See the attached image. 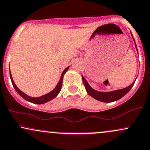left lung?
I'll list each match as a JSON object with an SVG mask.
<instances>
[{
	"instance_id": "obj_1",
	"label": "left lung",
	"mask_w": 150,
	"mask_h": 150,
	"mask_svg": "<svg viewBox=\"0 0 150 150\" xmlns=\"http://www.w3.org/2000/svg\"><path fill=\"white\" fill-rule=\"evenodd\" d=\"M133 38V35H132ZM133 40L135 42L134 38H133ZM135 47L136 48V50H137V47H136V44L135 42ZM138 51V50H137ZM82 79L83 82V84L85 86V88H86V90L88 94L90 96H91L92 97H93L94 99H97L98 101H102V102H106V103H110L112 102V101H117L118 99H121L122 97H123L126 94L128 93L129 90L132 89V88L134 86L135 81L133 82V83L130 86L127 87V88H123V89L121 90H114V91L111 92H99L97 91V90H94L93 88H92L89 83H88L86 79H84V77L82 76Z\"/></svg>"
}]
</instances>
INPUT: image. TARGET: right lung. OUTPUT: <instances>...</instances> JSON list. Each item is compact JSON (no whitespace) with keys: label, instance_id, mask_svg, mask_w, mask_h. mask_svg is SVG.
<instances>
[{"label":"right lung","instance_id":"1","mask_svg":"<svg viewBox=\"0 0 150 150\" xmlns=\"http://www.w3.org/2000/svg\"><path fill=\"white\" fill-rule=\"evenodd\" d=\"M69 67H67L66 69H64L63 71H62V74H61L60 81H59V82L58 83V84H57V86H55V88L52 90V91L49 92V93L47 94V95H44L43 96H41V97H30V96L27 95L26 94L23 93V92L21 91V90L18 89L17 87H16L15 83H14V81H13L12 74H11L10 69V75L11 81H12V83L13 85V86H14V89H15L16 91L17 92V93L18 94V95L21 96V97H23L25 100H26L28 101H30V102H31V103H36V104H42V103H47V102H48V101L52 100L53 99H54L55 97H57V95H58L59 92H60L61 88H62V80H63L64 74L66 73L67 71L68 70V69H69Z\"/></svg>","mask_w":150,"mask_h":150}]
</instances>
